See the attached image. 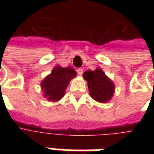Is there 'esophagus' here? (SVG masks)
<instances>
[{
  "instance_id": "34e87169",
  "label": "esophagus",
  "mask_w": 154,
  "mask_h": 154,
  "mask_svg": "<svg viewBox=\"0 0 154 154\" xmlns=\"http://www.w3.org/2000/svg\"><path fill=\"white\" fill-rule=\"evenodd\" d=\"M77 74L80 75V76H82V75L83 74V69H82V68H79V69H77Z\"/></svg>"
}]
</instances>
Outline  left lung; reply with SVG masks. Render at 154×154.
<instances>
[{"mask_svg":"<svg viewBox=\"0 0 154 154\" xmlns=\"http://www.w3.org/2000/svg\"><path fill=\"white\" fill-rule=\"evenodd\" d=\"M83 77L88 82L89 94L95 101L105 103L111 99L114 93V85L101 69L87 70Z\"/></svg>","mask_w":154,"mask_h":154,"instance_id":"8db88e82","label":"left lung"}]
</instances>
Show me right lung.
Listing matches in <instances>:
<instances>
[{
    "label": "right lung",
    "instance_id": "right-lung-1",
    "mask_svg": "<svg viewBox=\"0 0 154 154\" xmlns=\"http://www.w3.org/2000/svg\"><path fill=\"white\" fill-rule=\"evenodd\" d=\"M77 72L71 67L56 66L51 74L47 76L42 82L44 96L49 101H59L64 95L70 80L76 77Z\"/></svg>",
    "mask_w": 154,
    "mask_h": 154
}]
</instances>
